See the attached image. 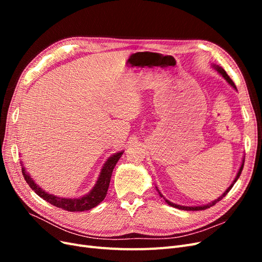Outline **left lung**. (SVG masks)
<instances>
[{
  "label": "left lung",
  "instance_id": "left-lung-1",
  "mask_svg": "<svg viewBox=\"0 0 262 262\" xmlns=\"http://www.w3.org/2000/svg\"><path fill=\"white\" fill-rule=\"evenodd\" d=\"M214 69H215L216 71H217V72L222 75V76H223L224 78H225V80H226V82L229 84V85H231V86H233L234 87V89L235 90H237L236 89V86H235V84H234V82L232 81V78L231 77H229L228 75H227V73L225 72V70L224 69H222V68H220V67H217V66H214ZM244 163H245V160H244V158H243V163H242V166H241V168H239V170H238V172H237V175H236V177H235V179H234V181H233V184L231 185V186H229L227 189H226V191L223 193V194H222L220 198H217V199L216 200H214L213 202H211V203H209V204H207V205H200V207H184V205H178V204H175V203H172V202H170V201H168V200H166L165 199V198L162 195V193L160 192V191H158V189H157V191H158V193H160V195L161 196H163L164 198V199H165V201L166 202H167L169 205H170V207H173V208H177V209H180V210H185V211H199V210H205V209H208V208H210V207H212V205H214V204H215L216 202H219L220 200H222V199H223V198L227 194V192L229 191V190H231L232 188H233V186H234V184H235V182L237 181V179H238L239 178V176H241V173H242V170H243V168H244Z\"/></svg>",
  "mask_w": 262,
  "mask_h": 262
}]
</instances>
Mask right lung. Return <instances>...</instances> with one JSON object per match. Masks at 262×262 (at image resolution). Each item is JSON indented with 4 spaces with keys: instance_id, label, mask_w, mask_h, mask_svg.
<instances>
[{
    "instance_id": "obj_1",
    "label": "right lung",
    "mask_w": 262,
    "mask_h": 262,
    "mask_svg": "<svg viewBox=\"0 0 262 262\" xmlns=\"http://www.w3.org/2000/svg\"><path fill=\"white\" fill-rule=\"evenodd\" d=\"M122 154L123 152H119L114 154L113 156H110L107 160V162L104 164V166H102L96 185L94 186V188L86 195L82 198H75V199L74 198L73 199H70V198H61V196H57V195L46 192L45 190H42L38 185H36V182L33 180V178L28 175L25 167L23 166V162L20 163L23 166L21 171H23L24 178H25L29 187L33 189L39 196L42 198L43 200L62 210L70 211V212H82V211H87L95 208L105 199L108 188H109V184H110V178H112V175H113V170L115 168L117 162L120 160Z\"/></svg>"
}]
</instances>
